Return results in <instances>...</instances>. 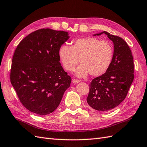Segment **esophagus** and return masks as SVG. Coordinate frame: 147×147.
<instances>
[{"label":"esophagus","instance_id":"34e87169","mask_svg":"<svg viewBox=\"0 0 147 147\" xmlns=\"http://www.w3.org/2000/svg\"><path fill=\"white\" fill-rule=\"evenodd\" d=\"M72 82L74 84H78L80 82V80H77V79H73L72 80Z\"/></svg>","mask_w":147,"mask_h":147}]
</instances>
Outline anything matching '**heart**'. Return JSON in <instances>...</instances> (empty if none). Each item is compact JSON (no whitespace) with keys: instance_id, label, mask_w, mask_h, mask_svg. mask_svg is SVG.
<instances>
[{"instance_id":"obj_1","label":"heart","mask_w":147,"mask_h":147,"mask_svg":"<svg viewBox=\"0 0 147 147\" xmlns=\"http://www.w3.org/2000/svg\"><path fill=\"white\" fill-rule=\"evenodd\" d=\"M60 61L68 71L76 70V75L85 77L90 74L92 77L102 76L108 70L114 57V49L109 42L95 37L77 39L71 47L62 45L58 51Z\"/></svg>"}]
</instances>
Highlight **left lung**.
<instances>
[{
	"instance_id": "obj_1",
	"label": "left lung",
	"mask_w": 147,
	"mask_h": 147,
	"mask_svg": "<svg viewBox=\"0 0 147 147\" xmlns=\"http://www.w3.org/2000/svg\"><path fill=\"white\" fill-rule=\"evenodd\" d=\"M114 43V57L108 70L91 81L87 102L92 108L107 112L119 106L126 98L134 79V63L131 50L118 36L104 31Z\"/></svg>"
}]
</instances>
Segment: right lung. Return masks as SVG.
Instances as JSON below:
<instances>
[{"label":"right lung","mask_w":147,"mask_h":147,"mask_svg":"<svg viewBox=\"0 0 147 147\" xmlns=\"http://www.w3.org/2000/svg\"><path fill=\"white\" fill-rule=\"evenodd\" d=\"M68 38L66 31L40 29L25 37L15 50L10 80L29 111L40 115L53 113L70 87L71 79L58 55Z\"/></svg>","instance_id":"1"}]
</instances>
